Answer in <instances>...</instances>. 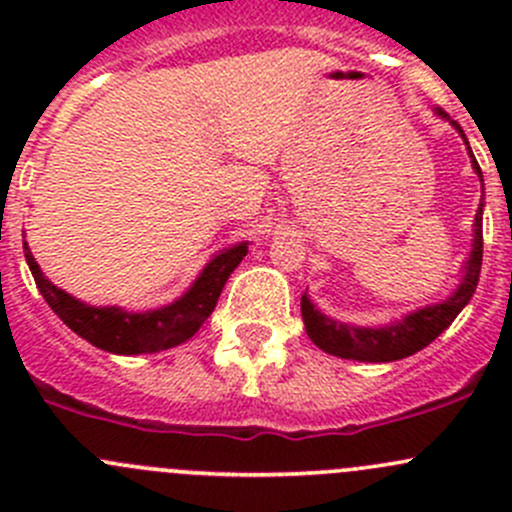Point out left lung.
Returning <instances> with one entry per match:
<instances>
[{
    "label": "left lung",
    "mask_w": 512,
    "mask_h": 512,
    "mask_svg": "<svg viewBox=\"0 0 512 512\" xmlns=\"http://www.w3.org/2000/svg\"><path fill=\"white\" fill-rule=\"evenodd\" d=\"M436 113L441 118H448L441 108H436ZM451 126L456 128L463 136V141H466V133L461 131V126H458L456 121H451ZM468 153H471L473 170H476L478 178L483 180V173H480L478 160L473 158L471 146H468ZM473 227H476V235H473L471 255H468L466 265H463L461 285H458V289L451 297L443 299V302L438 304H431V307L416 309V312L406 314L401 322L386 324V327H354V324L337 322V319L322 314L314 307L312 299L304 294L302 319L309 339H312L322 352L354 361H396L421 352V349L428 347L443 329H448V324L458 317V312L471 302L473 292H476L480 262H483V203L478 205L476 225Z\"/></svg>",
    "instance_id": "8db88e82"
}]
</instances>
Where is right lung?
<instances>
[{"instance_id":"right-lung-1","label":"right lung","mask_w":512,"mask_h":512,"mask_svg":"<svg viewBox=\"0 0 512 512\" xmlns=\"http://www.w3.org/2000/svg\"><path fill=\"white\" fill-rule=\"evenodd\" d=\"M245 255L247 242H237V245L218 252L203 267L198 280L183 297L165 307L148 309V312H126L121 307H91V304L66 294L64 289L51 285L36 265L29 245L24 242V257H27L36 287L46 304L54 309L56 317L81 339L111 354H153L193 337L203 327L205 319L213 314L227 277Z\"/></svg>"}]
</instances>
